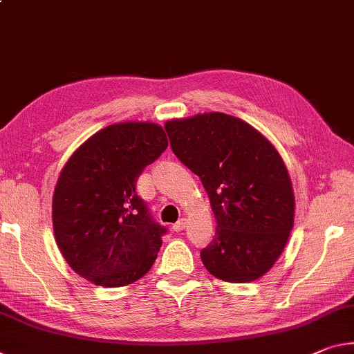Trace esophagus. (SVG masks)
<instances>
[{"label":"esophagus","mask_w":354,"mask_h":354,"mask_svg":"<svg viewBox=\"0 0 354 354\" xmlns=\"http://www.w3.org/2000/svg\"><path fill=\"white\" fill-rule=\"evenodd\" d=\"M186 225H187L186 218H179V221L175 223V225H173V230H175V232H183V230L186 228Z\"/></svg>","instance_id":"obj_1"}]
</instances>
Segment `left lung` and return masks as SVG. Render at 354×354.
Listing matches in <instances>:
<instances>
[{
    "instance_id": "left-lung-1",
    "label": "left lung",
    "mask_w": 354,
    "mask_h": 354,
    "mask_svg": "<svg viewBox=\"0 0 354 354\" xmlns=\"http://www.w3.org/2000/svg\"><path fill=\"white\" fill-rule=\"evenodd\" d=\"M175 156L201 179L216 234L200 252L212 276L257 280L282 254L295 222V195L277 149L257 129L225 113L165 124Z\"/></svg>"
}]
</instances>
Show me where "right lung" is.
<instances>
[{
	"label": "right lung",
	"instance_id": "right-lung-1",
	"mask_svg": "<svg viewBox=\"0 0 354 354\" xmlns=\"http://www.w3.org/2000/svg\"><path fill=\"white\" fill-rule=\"evenodd\" d=\"M168 147L154 122H120L78 148L56 183V244L78 276L100 287H124L147 274L167 228L157 223L136 184Z\"/></svg>",
	"mask_w": 354,
	"mask_h": 354
}]
</instances>
